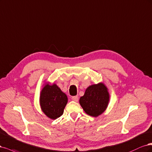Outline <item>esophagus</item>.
Segmentation results:
<instances>
[{"label": "esophagus", "instance_id": "esophagus-1", "mask_svg": "<svg viewBox=\"0 0 152 152\" xmlns=\"http://www.w3.org/2000/svg\"><path fill=\"white\" fill-rule=\"evenodd\" d=\"M71 99H72V100L75 101V102H77L78 99H79V98H78L77 96H72L71 98Z\"/></svg>", "mask_w": 152, "mask_h": 152}]
</instances>
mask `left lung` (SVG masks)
Masks as SVG:
<instances>
[{
  "mask_svg": "<svg viewBox=\"0 0 152 152\" xmlns=\"http://www.w3.org/2000/svg\"><path fill=\"white\" fill-rule=\"evenodd\" d=\"M109 94L102 83L88 87L84 95L80 99V104L87 114L98 117L104 112L109 104Z\"/></svg>",
  "mask_w": 152,
  "mask_h": 152,
  "instance_id": "8db88e82",
  "label": "left lung"
}]
</instances>
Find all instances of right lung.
<instances>
[{
  "label": "right lung",
  "instance_id": "1",
  "mask_svg": "<svg viewBox=\"0 0 152 152\" xmlns=\"http://www.w3.org/2000/svg\"><path fill=\"white\" fill-rule=\"evenodd\" d=\"M67 96L56 84H46L42 88L40 104L43 113L51 119L61 117L67 103Z\"/></svg>",
  "mask_w": 152,
  "mask_h": 152
}]
</instances>
